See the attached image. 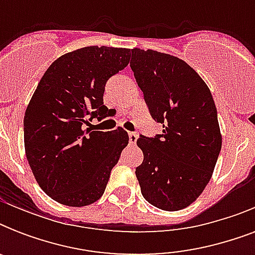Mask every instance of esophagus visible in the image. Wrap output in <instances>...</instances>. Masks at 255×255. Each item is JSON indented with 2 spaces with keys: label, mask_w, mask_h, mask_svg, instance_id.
Masks as SVG:
<instances>
[{
  "label": "esophagus",
  "mask_w": 255,
  "mask_h": 255,
  "mask_svg": "<svg viewBox=\"0 0 255 255\" xmlns=\"http://www.w3.org/2000/svg\"><path fill=\"white\" fill-rule=\"evenodd\" d=\"M128 136H129V144H136V141H137V137H139V135L137 133H135V132H129L128 133Z\"/></svg>",
  "instance_id": "obj_1"
}]
</instances>
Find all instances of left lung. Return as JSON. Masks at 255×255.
Segmentation results:
<instances>
[{"label":"left lung","mask_w":255,"mask_h":255,"mask_svg":"<svg viewBox=\"0 0 255 255\" xmlns=\"http://www.w3.org/2000/svg\"><path fill=\"white\" fill-rule=\"evenodd\" d=\"M131 69L163 135L140 136L136 168L141 194L159 209L193 204L212 178L222 135L209 87L185 61L156 50L132 49Z\"/></svg>","instance_id":"obj_1"}]
</instances>
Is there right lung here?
Masks as SVG:
<instances>
[{
  "mask_svg": "<svg viewBox=\"0 0 255 255\" xmlns=\"http://www.w3.org/2000/svg\"><path fill=\"white\" fill-rule=\"evenodd\" d=\"M129 49L87 46L51 63L38 83L23 119L29 165L38 185L54 201L87 206L103 196L112 168L129 137L86 128L88 115H107L106 82L129 62Z\"/></svg>",
  "mask_w": 255,
  "mask_h": 255,
  "instance_id": "1",
  "label": "right lung"
}]
</instances>
